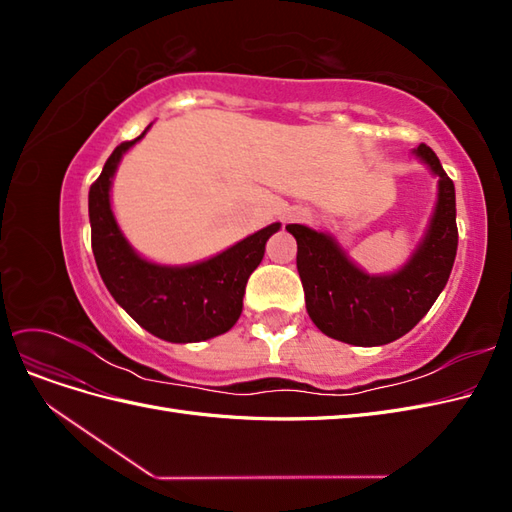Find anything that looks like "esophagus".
<instances>
[{
	"instance_id": "1",
	"label": "esophagus",
	"mask_w": 512,
	"mask_h": 512,
	"mask_svg": "<svg viewBox=\"0 0 512 512\" xmlns=\"http://www.w3.org/2000/svg\"><path fill=\"white\" fill-rule=\"evenodd\" d=\"M294 218H305V213H303V211H299V213H294Z\"/></svg>"
}]
</instances>
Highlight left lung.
Here are the masks:
<instances>
[{
  "label": "left lung",
  "instance_id": "8db88e82",
  "mask_svg": "<svg viewBox=\"0 0 512 512\" xmlns=\"http://www.w3.org/2000/svg\"><path fill=\"white\" fill-rule=\"evenodd\" d=\"M438 181L436 209L423 241L391 275L359 269L339 243L314 228L288 224L297 239V269L307 314L316 327L352 346L391 344L414 329L444 290L457 256L455 185L427 145L414 149Z\"/></svg>",
  "mask_w": 512,
  "mask_h": 512
}]
</instances>
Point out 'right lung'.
I'll return each mask as SVG.
<instances>
[{
  "mask_svg": "<svg viewBox=\"0 0 512 512\" xmlns=\"http://www.w3.org/2000/svg\"><path fill=\"white\" fill-rule=\"evenodd\" d=\"M147 130L134 141L121 143L91 183V250L108 292L143 329L175 344L203 342L235 327L243 309L245 284L265 256L267 239L280 230V224L262 228L194 265L166 267L138 256L117 226L111 185L123 153L141 141Z\"/></svg>",
  "mask_w": 512,
  "mask_h": 512,
  "instance_id": "1",
  "label": "right lung"
}]
</instances>
